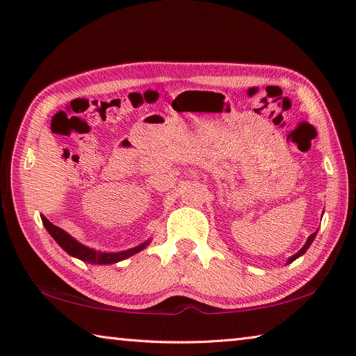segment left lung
Returning <instances> with one entry per match:
<instances>
[{
    "label": "left lung",
    "mask_w": 356,
    "mask_h": 356,
    "mask_svg": "<svg viewBox=\"0 0 356 356\" xmlns=\"http://www.w3.org/2000/svg\"><path fill=\"white\" fill-rule=\"evenodd\" d=\"M316 234L317 232H314V234H311V236H309V238H308V242H306L305 243V246H303V248H301L298 252H297V254H293L291 259H289V262H293L295 261V259H297V257H300L301 254H305V252H306V250H308L309 248V246H311V243H312V240H314L316 238Z\"/></svg>",
    "instance_id": "left-lung-1"
}]
</instances>
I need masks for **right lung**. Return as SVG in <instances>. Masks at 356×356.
Instances as JSON below:
<instances>
[{
    "instance_id": "add662e5",
    "label": "right lung",
    "mask_w": 356,
    "mask_h": 356,
    "mask_svg": "<svg viewBox=\"0 0 356 356\" xmlns=\"http://www.w3.org/2000/svg\"><path fill=\"white\" fill-rule=\"evenodd\" d=\"M42 222H44L47 231L50 232V236L56 240L59 246H61L64 251H67L70 256H75L78 259H81L83 262H89V264L119 262V261H122V259L130 257L131 254H135V252L141 251L144 246L147 245V243H143L140 246H136V248H131V250L122 251V252H100V251H94L91 248H88V246H84L81 243H78L76 240L72 238L67 232L63 231L61 227H58L53 225V222L48 221L45 216H42Z\"/></svg>"
}]
</instances>
